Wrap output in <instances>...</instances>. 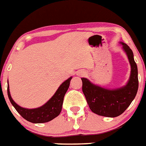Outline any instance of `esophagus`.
Wrapping results in <instances>:
<instances>
[{"instance_id":"1","label":"esophagus","mask_w":146,"mask_h":146,"mask_svg":"<svg viewBox=\"0 0 146 146\" xmlns=\"http://www.w3.org/2000/svg\"><path fill=\"white\" fill-rule=\"evenodd\" d=\"M76 75L79 76H82L86 75V73H85L84 71L80 70V71H78L77 73H76Z\"/></svg>"}]
</instances>
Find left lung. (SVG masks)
Instances as JSON below:
<instances>
[{
	"label": "left lung",
	"mask_w": 146,
	"mask_h": 146,
	"mask_svg": "<svg viewBox=\"0 0 146 146\" xmlns=\"http://www.w3.org/2000/svg\"><path fill=\"white\" fill-rule=\"evenodd\" d=\"M127 54L131 72L129 81L124 86L116 89H108L92 83L86 78L82 81V92L89 108L98 115L115 117L126 111L135 98L138 91V69L133 58V53L129 47L120 42Z\"/></svg>",
	"instance_id": "8db88e82"
}]
</instances>
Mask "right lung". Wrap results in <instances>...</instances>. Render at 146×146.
<instances>
[{
  "mask_svg": "<svg viewBox=\"0 0 146 146\" xmlns=\"http://www.w3.org/2000/svg\"><path fill=\"white\" fill-rule=\"evenodd\" d=\"M71 79L72 77H70L68 80L64 81L60 86L51 98H50L49 101H48L44 105L37 108L28 109L19 106L11 98L9 86H7L8 97L11 104L17 110V112L26 120L33 123H42L48 122L53 119H54L60 113L64 96L70 86Z\"/></svg>",
  "mask_w": 146,
  "mask_h": 146,
  "instance_id": "1",
  "label": "right lung"
}]
</instances>
